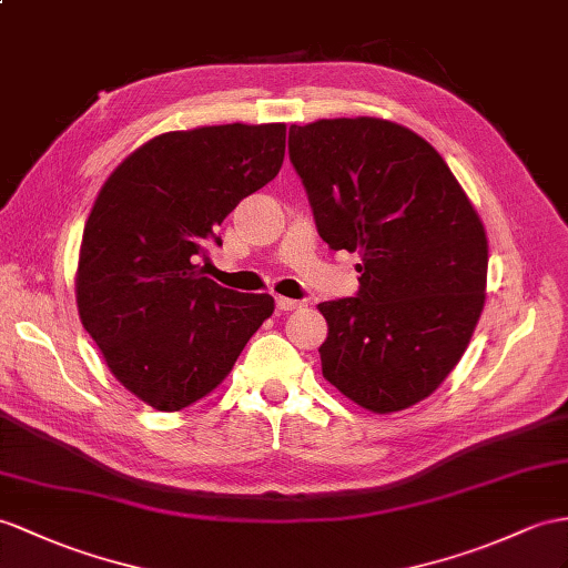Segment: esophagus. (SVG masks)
I'll list each match as a JSON object with an SVG mask.
<instances>
[{"label":"esophagus","instance_id":"esophagus-1","mask_svg":"<svg viewBox=\"0 0 568 568\" xmlns=\"http://www.w3.org/2000/svg\"><path fill=\"white\" fill-rule=\"evenodd\" d=\"M274 303H276V311H296V308H301V301L286 298V296H276Z\"/></svg>","mask_w":568,"mask_h":568}]
</instances>
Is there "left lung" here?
Listing matches in <instances>:
<instances>
[{
  "label": "left lung",
  "instance_id": "left-lung-1",
  "mask_svg": "<svg viewBox=\"0 0 568 568\" xmlns=\"http://www.w3.org/2000/svg\"><path fill=\"white\" fill-rule=\"evenodd\" d=\"M321 239L358 251L356 296L325 301L323 376L371 412L432 395L460 362L487 288L481 221L438 151L378 118L288 130Z\"/></svg>",
  "mask_w": 568,
  "mask_h": 568
}]
</instances>
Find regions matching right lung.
I'll use <instances>...</instances> for the list:
<instances>
[{"instance_id":"obj_1","label":"right lung","mask_w":568,"mask_h":568,"mask_svg":"<svg viewBox=\"0 0 568 568\" xmlns=\"http://www.w3.org/2000/svg\"><path fill=\"white\" fill-rule=\"evenodd\" d=\"M286 124H216L154 136L105 180L81 239L77 303L113 376L178 412L212 393L274 311L202 276L236 204L280 173Z\"/></svg>"}]
</instances>
